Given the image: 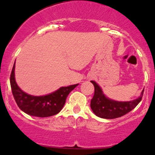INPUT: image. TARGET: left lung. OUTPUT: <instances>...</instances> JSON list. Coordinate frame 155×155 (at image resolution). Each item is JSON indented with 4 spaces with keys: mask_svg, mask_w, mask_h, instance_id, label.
Segmentation results:
<instances>
[{
    "mask_svg": "<svg viewBox=\"0 0 155 155\" xmlns=\"http://www.w3.org/2000/svg\"><path fill=\"white\" fill-rule=\"evenodd\" d=\"M94 86V94L91 101V108L97 116L107 119H113L126 115L137 107L141 101L143 91L137 99L131 101H117L107 97L101 87L94 81H91Z\"/></svg>",
    "mask_w": 155,
    "mask_h": 155,
    "instance_id": "1",
    "label": "left lung"
}]
</instances>
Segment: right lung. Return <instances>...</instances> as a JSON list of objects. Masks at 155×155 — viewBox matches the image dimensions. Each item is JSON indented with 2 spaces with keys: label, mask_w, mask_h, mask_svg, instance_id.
I'll return each mask as SVG.
<instances>
[{
  "label": "right lung",
  "mask_w": 155,
  "mask_h": 155,
  "mask_svg": "<svg viewBox=\"0 0 155 155\" xmlns=\"http://www.w3.org/2000/svg\"><path fill=\"white\" fill-rule=\"evenodd\" d=\"M15 63L10 75L12 95L19 109L31 116L45 118L58 114L64 106L70 92L79 85L76 84L67 87H61L55 91L43 96L28 94L23 91L15 82Z\"/></svg>",
  "instance_id": "right-lung-1"
}]
</instances>
